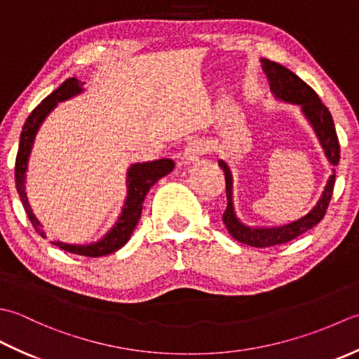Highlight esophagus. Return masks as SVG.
Segmentation results:
<instances>
[{
    "label": "esophagus",
    "mask_w": 359,
    "mask_h": 359,
    "mask_svg": "<svg viewBox=\"0 0 359 359\" xmlns=\"http://www.w3.org/2000/svg\"><path fill=\"white\" fill-rule=\"evenodd\" d=\"M204 151H206V144H204L201 139H194V141H190L186 149H184V153H182V163L186 164H190L194 163V161L198 159L200 156L204 155Z\"/></svg>",
    "instance_id": "obj_1"
}]
</instances>
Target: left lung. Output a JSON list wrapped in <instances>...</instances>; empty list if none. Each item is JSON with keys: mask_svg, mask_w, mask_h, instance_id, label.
<instances>
[{"mask_svg": "<svg viewBox=\"0 0 359 359\" xmlns=\"http://www.w3.org/2000/svg\"><path fill=\"white\" fill-rule=\"evenodd\" d=\"M263 71L266 72V77L269 80V86L277 99L283 102H290V104H296L302 108V113L305 118L309 119L311 127L316 131V136L319 139L320 145L325 151V156L330 161L333 167L339 163V141L338 135H336L333 118L328 108L320 102L318 94L314 93L311 86L306 85L302 79H299L294 72L288 68L282 67V65L262 58ZM220 167L224 170L226 178V198H228V206L223 212V223L226 224L231 236L240 243L250 245L254 248H269L276 245L287 243V241L302 236L304 232L311 229L323 220L328 204H330L333 187H334V173L327 181V186L324 189L323 195H320L319 201L316 203L309 214L304 215L299 220L277 226V228H251L241 223L236 217L232 206V175L229 172L228 164L224 161H220ZM334 172V170H333Z\"/></svg>", "mask_w": 359, "mask_h": 359, "instance_id": "obj_1", "label": "left lung"}]
</instances>
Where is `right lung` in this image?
<instances>
[{
    "label": "right lung",
    "instance_id": "right-lung-1",
    "mask_svg": "<svg viewBox=\"0 0 359 359\" xmlns=\"http://www.w3.org/2000/svg\"><path fill=\"white\" fill-rule=\"evenodd\" d=\"M85 82L82 83L76 77H71L57 88L55 91L49 94L46 99H43L34 111L27 116L25 122L23 131H21L20 136V145H18V153L15 159V184L20 195V200L23 203L25 210L27 214V218L31 220L35 231L40 233L41 237H45V233L41 231V224L36 220L35 215L32 214V209L29 206L27 196L25 192V181H26V170H27V161L29 155H31L34 137L39 131L41 122L45 121L49 111H53L55 108L57 102L67 100L76 94H80L83 90ZM175 167V163L172 159H158V161H150V163H137L133 164L127 172V200L122 208V214L118 218V222L109 229L104 238H100L96 243L91 245H68L62 243V241H50L55 246L60 248V250L77 254V255H85V257H102V255H108L114 251L121 250V248L127 243L128 238L133 233L136 224L141 218L142 214V204L145 195L149 194L150 187L155 184L158 180H161L165 175H169Z\"/></svg>",
    "mask_w": 359,
    "mask_h": 359
}]
</instances>
